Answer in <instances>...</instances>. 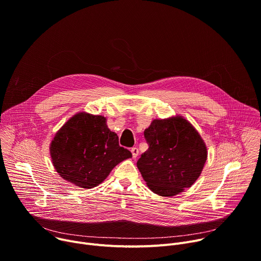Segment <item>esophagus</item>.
Segmentation results:
<instances>
[{"label": "esophagus", "mask_w": 261, "mask_h": 261, "mask_svg": "<svg viewBox=\"0 0 261 261\" xmlns=\"http://www.w3.org/2000/svg\"><path fill=\"white\" fill-rule=\"evenodd\" d=\"M131 153H132V157L135 159L138 156V148L137 147H132L131 148Z\"/></svg>", "instance_id": "34e87169"}]
</instances>
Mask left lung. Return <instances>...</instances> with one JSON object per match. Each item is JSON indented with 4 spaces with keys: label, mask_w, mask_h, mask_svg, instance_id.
<instances>
[{
    "label": "left lung",
    "mask_w": 261,
    "mask_h": 261,
    "mask_svg": "<svg viewBox=\"0 0 261 261\" xmlns=\"http://www.w3.org/2000/svg\"><path fill=\"white\" fill-rule=\"evenodd\" d=\"M148 148L137 167L154 193L174 196L199 177L207 158L206 146L196 129L180 116L154 120L144 130Z\"/></svg>",
    "instance_id": "left-lung-1"
}]
</instances>
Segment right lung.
Here are the masks:
<instances>
[{
	"instance_id": "obj_1",
	"label": "right lung",
	"mask_w": 261,
	"mask_h": 261,
	"mask_svg": "<svg viewBox=\"0 0 261 261\" xmlns=\"http://www.w3.org/2000/svg\"><path fill=\"white\" fill-rule=\"evenodd\" d=\"M50 157L57 172L67 181L91 189L101 184L120 162L131 158L120 146L118 135L110 131L106 119L79 113L56 133Z\"/></svg>"
}]
</instances>
